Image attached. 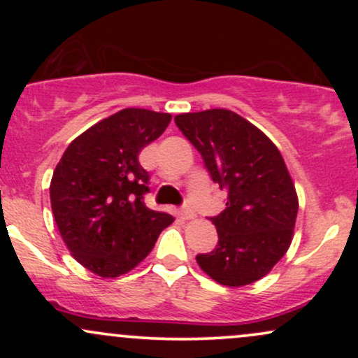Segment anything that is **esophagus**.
I'll return each mask as SVG.
<instances>
[{
  "mask_svg": "<svg viewBox=\"0 0 358 358\" xmlns=\"http://www.w3.org/2000/svg\"><path fill=\"white\" fill-rule=\"evenodd\" d=\"M180 215H182V219H185V220L195 219V212H193L192 208H188V207L182 208V212H180Z\"/></svg>",
  "mask_w": 358,
  "mask_h": 358,
  "instance_id": "obj_1",
  "label": "esophagus"
}]
</instances>
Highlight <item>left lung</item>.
I'll use <instances>...</instances> for the list:
<instances>
[{"instance_id": "1", "label": "left lung", "mask_w": 358, "mask_h": 358, "mask_svg": "<svg viewBox=\"0 0 358 358\" xmlns=\"http://www.w3.org/2000/svg\"><path fill=\"white\" fill-rule=\"evenodd\" d=\"M203 156L212 180L227 188V207L212 217L219 244L196 262L213 281L241 287L264 278L289 249L298 195L285 159L271 139L229 109L175 116Z\"/></svg>"}]
</instances>
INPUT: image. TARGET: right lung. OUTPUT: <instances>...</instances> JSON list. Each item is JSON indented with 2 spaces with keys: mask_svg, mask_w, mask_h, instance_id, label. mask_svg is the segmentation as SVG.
<instances>
[{
  "mask_svg": "<svg viewBox=\"0 0 358 358\" xmlns=\"http://www.w3.org/2000/svg\"><path fill=\"white\" fill-rule=\"evenodd\" d=\"M171 114L127 108L79 134L50 182L55 224L77 262L101 278L129 273L175 219L148 208L145 146L163 134Z\"/></svg>",
  "mask_w": 358,
  "mask_h": 358,
  "instance_id": "right-lung-1",
  "label": "right lung"
}]
</instances>
